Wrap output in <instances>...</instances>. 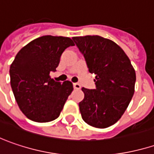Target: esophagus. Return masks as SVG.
<instances>
[{"label": "esophagus", "mask_w": 154, "mask_h": 154, "mask_svg": "<svg viewBox=\"0 0 154 154\" xmlns=\"http://www.w3.org/2000/svg\"><path fill=\"white\" fill-rule=\"evenodd\" d=\"M73 86H74V88H75L76 90H80V89H81V85H80L79 84H77V83L73 84Z\"/></svg>", "instance_id": "esophagus-1"}]
</instances>
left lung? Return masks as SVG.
<instances>
[{"mask_svg": "<svg viewBox=\"0 0 154 154\" xmlns=\"http://www.w3.org/2000/svg\"><path fill=\"white\" fill-rule=\"evenodd\" d=\"M95 74L96 89L82 88L79 103L82 119L96 128L114 125L125 112L134 94L136 73L125 51L112 40L99 35L72 38Z\"/></svg>", "mask_w": 154, "mask_h": 154, "instance_id": "1", "label": "left lung"}]
</instances>
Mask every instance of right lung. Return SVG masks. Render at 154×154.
<instances>
[{"mask_svg": "<svg viewBox=\"0 0 154 154\" xmlns=\"http://www.w3.org/2000/svg\"><path fill=\"white\" fill-rule=\"evenodd\" d=\"M69 37L43 35L24 46L10 65V85L20 110L35 122L57 119L73 91L69 81L56 82L50 73L63 52L74 46Z\"/></svg>", "mask_w": 154, "mask_h": 154, "instance_id": "right-lung-1", "label": "right lung"}]
</instances>
